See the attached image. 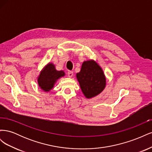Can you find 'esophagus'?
<instances>
[{
    "mask_svg": "<svg viewBox=\"0 0 152 152\" xmlns=\"http://www.w3.org/2000/svg\"><path fill=\"white\" fill-rule=\"evenodd\" d=\"M67 75H68V77H70V78L72 77H73V72H72V71H68V73H67Z\"/></svg>",
    "mask_w": 152,
    "mask_h": 152,
    "instance_id": "1",
    "label": "esophagus"
}]
</instances>
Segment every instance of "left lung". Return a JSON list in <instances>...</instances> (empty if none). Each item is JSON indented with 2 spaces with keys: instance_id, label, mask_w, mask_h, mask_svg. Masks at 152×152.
Returning a JSON list of instances; mask_svg holds the SVG:
<instances>
[{
  "instance_id": "8db88e82",
  "label": "left lung",
  "mask_w": 152,
  "mask_h": 152,
  "mask_svg": "<svg viewBox=\"0 0 152 152\" xmlns=\"http://www.w3.org/2000/svg\"><path fill=\"white\" fill-rule=\"evenodd\" d=\"M77 79L87 98L98 95L106 86V78L102 68L94 60L82 63L80 72L77 73Z\"/></svg>"
}]
</instances>
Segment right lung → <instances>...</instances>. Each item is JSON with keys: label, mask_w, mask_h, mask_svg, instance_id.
Returning a JSON list of instances; mask_svg holds the SVG:
<instances>
[{"label": "right lung", "mask_w": 152, "mask_h": 152, "mask_svg": "<svg viewBox=\"0 0 152 152\" xmlns=\"http://www.w3.org/2000/svg\"><path fill=\"white\" fill-rule=\"evenodd\" d=\"M63 76H65V72L56 70L53 63H49L40 73L38 78L39 86L44 91H49L53 88L56 80Z\"/></svg>", "instance_id": "right-lung-1"}]
</instances>
